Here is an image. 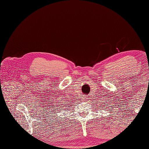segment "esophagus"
<instances>
[{
	"instance_id": "esophagus-1",
	"label": "esophagus",
	"mask_w": 149,
	"mask_h": 149,
	"mask_svg": "<svg viewBox=\"0 0 149 149\" xmlns=\"http://www.w3.org/2000/svg\"><path fill=\"white\" fill-rule=\"evenodd\" d=\"M83 99L84 100H86V99H88V98H87L86 96H83Z\"/></svg>"
}]
</instances>
